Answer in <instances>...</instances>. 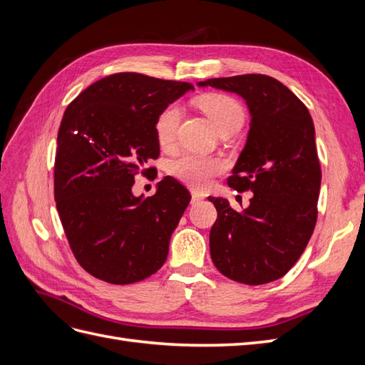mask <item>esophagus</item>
Wrapping results in <instances>:
<instances>
[{"label": "esophagus", "instance_id": "obj_1", "mask_svg": "<svg viewBox=\"0 0 365 365\" xmlns=\"http://www.w3.org/2000/svg\"><path fill=\"white\" fill-rule=\"evenodd\" d=\"M204 200V195L197 193V192H192V204H197Z\"/></svg>", "mask_w": 365, "mask_h": 365}]
</instances>
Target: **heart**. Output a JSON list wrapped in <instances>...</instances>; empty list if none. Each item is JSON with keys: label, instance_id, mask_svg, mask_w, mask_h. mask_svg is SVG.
I'll return each mask as SVG.
<instances>
[{"label": "heart", "instance_id": "heart-1", "mask_svg": "<svg viewBox=\"0 0 365 365\" xmlns=\"http://www.w3.org/2000/svg\"><path fill=\"white\" fill-rule=\"evenodd\" d=\"M201 111L212 121L217 134L224 130H237L244 121V109L231 96L208 93L196 101ZM181 121V108L176 103L164 106L155 118V137L163 149H172L176 141ZM224 169V164L215 157L182 155L170 164V173L176 180L192 189H204Z\"/></svg>", "mask_w": 365, "mask_h": 365}]
</instances>
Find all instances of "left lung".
<instances>
[{"label":"left lung","mask_w":365,"mask_h":365,"mask_svg":"<svg viewBox=\"0 0 365 365\" xmlns=\"http://www.w3.org/2000/svg\"><path fill=\"white\" fill-rule=\"evenodd\" d=\"M197 85L239 94L251 114L247 145L227 182L252 197L239 213L225 197L208 196L217 212L210 230L212 260L235 282H274L300 259L317 224L322 169L312 117L288 86L264 74Z\"/></svg>","instance_id":"left-lung-1"}]
</instances>
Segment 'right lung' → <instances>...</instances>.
<instances>
[{"instance_id":"add662e5","label":"right lung","mask_w":365,"mask_h":365,"mask_svg":"<svg viewBox=\"0 0 365 365\" xmlns=\"http://www.w3.org/2000/svg\"><path fill=\"white\" fill-rule=\"evenodd\" d=\"M192 83L117 73L90 85L65 109L54 160V201L70 248L96 279L129 284L168 259L190 193L164 176L153 196L132 195L135 175L160 155L155 118Z\"/></svg>"}]
</instances>
